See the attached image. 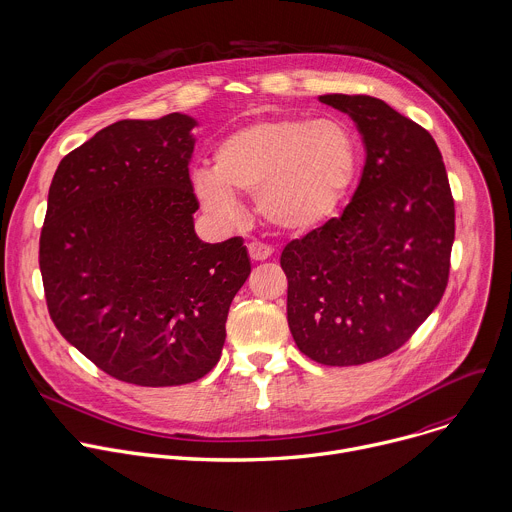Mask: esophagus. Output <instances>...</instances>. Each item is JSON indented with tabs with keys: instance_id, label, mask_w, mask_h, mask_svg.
<instances>
[{
	"instance_id": "1",
	"label": "esophagus",
	"mask_w": 512,
	"mask_h": 512,
	"mask_svg": "<svg viewBox=\"0 0 512 512\" xmlns=\"http://www.w3.org/2000/svg\"><path fill=\"white\" fill-rule=\"evenodd\" d=\"M272 248L266 246V244H260V242H250L248 244V254L254 262H262V260H268L272 256Z\"/></svg>"
}]
</instances>
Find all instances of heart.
Masks as SVG:
<instances>
[{
    "label": "heart",
    "mask_w": 512,
    "mask_h": 512,
    "mask_svg": "<svg viewBox=\"0 0 512 512\" xmlns=\"http://www.w3.org/2000/svg\"><path fill=\"white\" fill-rule=\"evenodd\" d=\"M357 171V145L337 121L268 119L236 129L214 151V169L195 173L201 206L220 220L238 216L234 195H254L258 214L284 232L327 222Z\"/></svg>",
    "instance_id": "1"
}]
</instances>
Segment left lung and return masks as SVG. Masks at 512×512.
<instances>
[{
  "label": "left lung",
  "mask_w": 512,
  "mask_h": 512,
  "mask_svg": "<svg viewBox=\"0 0 512 512\" xmlns=\"http://www.w3.org/2000/svg\"><path fill=\"white\" fill-rule=\"evenodd\" d=\"M365 145L359 185L339 218L286 244V315L317 363L363 365L397 351L442 300L454 199L442 153L418 123L365 94H325Z\"/></svg>",
  "instance_id": "left-lung-1"
}]
</instances>
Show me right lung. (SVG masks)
<instances>
[{
	"instance_id": "add662e5",
	"label": "right lung",
	"mask_w": 512,
	"mask_h": 512,
	"mask_svg": "<svg viewBox=\"0 0 512 512\" xmlns=\"http://www.w3.org/2000/svg\"><path fill=\"white\" fill-rule=\"evenodd\" d=\"M197 121H119L68 153L52 179L40 272L60 335L115 379L167 387L220 361L242 238L201 242L189 179Z\"/></svg>"
}]
</instances>
